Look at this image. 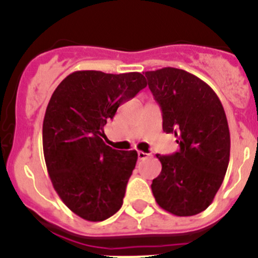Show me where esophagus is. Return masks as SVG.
<instances>
[{"instance_id": "1", "label": "esophagus", "mask_w": 258, "mask_h": 258, "mask_svg": "<svg viewBox=\"0 0 258 258\" xmlns=\"http://www.w3.org/2000/svg\"><path fill=\"white\" fill-rule=\"evenodd\" d=\"M137 156H139V160H146L150 157V154H147V152H144V151H139L137 152Z\"/></svg>"}]
</instances>
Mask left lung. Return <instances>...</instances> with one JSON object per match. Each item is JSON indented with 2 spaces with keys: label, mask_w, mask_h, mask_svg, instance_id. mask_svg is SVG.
<instances>
[{
  "label": "left lung",
  "mask_w": 258,
  "mask_h": 258,
  "mask_svg": "<svg viewBox=\"0 0 258 258\" xmlns=\"http://www.w3.org/2000/svg\"><path fill=\"white\" fill-rule=\"evenodd\" d=\"M162 112V130L175 134L180 150L156 155L161 172L152 180L156 203L177 217L196 216L213 202L229 162L231 136L216 92L182 69L145 72Z\"/></svg>",
  "instance_id": "left-lung-1"
}]
</instances>
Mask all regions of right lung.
I'll use <instances>...</instances> for the list:
<instances>
[{
    "label": "right lung",
    "instance_id": "obj_1",
    "mask_svg": "<svg viewBox=\"0 0 258 258\" xmlns=\"http://www.w3.org/2000/svg\"><path fill=\"white\" fill-rule=\"evenodd\" d=\"M146 86L137 72L78 71L50 98L42 123L45 164L62 203L86 221H104L122 207L137 152L107 146L103 128Z\"/></svg>",
    "mask_w": 258,
    "mask_h": 258
}]
</instances>
